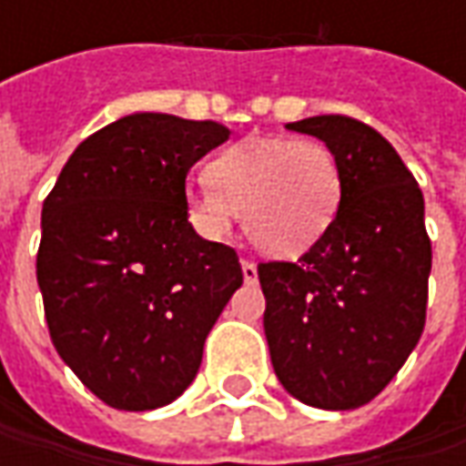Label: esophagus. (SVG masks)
Returning a JSON list of instances; mask_svg holds the SVG:
<instances>
[{"label":"esophagus","instance_id":"1","mask_svg":"<svg viewBox=\"0 0 466 466\" xmlns=\"http://www.w3.org/2000/svg\"><path fill=\"white\" fill-rule=\"evenodd\" d=\"M241 269H243V279L248 282V285H254L257 279H259V272H257V264L254 261H241Z\"/></svg>","mask_w":466,"mask_h":466}]
</instances>
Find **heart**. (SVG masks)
I'll list each match as a JSON object with an SVG mask.
<instances>
[{
    "label": "heart",
    "mask_w": 466,
    "mask_h": 466,
    "mask_svg": "<svg viewBox=\"0 0 466 466\" xmlns=\"http://www.w3.org/2000/svg\"><path fill=\"white\" fill-rule=\"evenodd\" d=\"M207 178L188 188L194 225L223 236L241 215L248 241L282 259L321 241L342 202L339 163L313 139H243L207 166Z\"/></svg>",
    "instance_id": "heart-1"
}]
</instances>
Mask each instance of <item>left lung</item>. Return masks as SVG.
<instances>
[{"label": "left lung", "instance_id": "left-lung-1", "mask_svg": "<svg viewBox=\"0 0 466 466\" xmlns=\"http://www.w3.org/2000/svg\"><path fill=\"white\" fill-rule=\"evenodd\" d=\"M288 129L329 147L342 202L300 259L259 264L264 334L290 397L355 410L397 376L425 327L433 259L425 202L397 150L363 121L311 116Z\"/></svg>", "mask_w": 466, "mask_h": 466}]
</instances>
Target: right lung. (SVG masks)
I'll use <instances>...</instances> for the list:
<instances>
[{
  "label": "right lung",
  "instance_id": "obj_1",
  "mask_svg": "<svg viewBox=\"0 0 466 466\" xmlns=\"http://www.w3.org/2000/svg\"><path fill=\"white\" fill-rule=\"evenodd\" d=\"M228 137L218 121L132 114L87 137L46 197L35 275L48 334L108 407L181 397L241 288L238 254L188 223V168Z\"/></svg>",
  "mask_w": 466,
  "mask_h": 466
}]
</instances>
